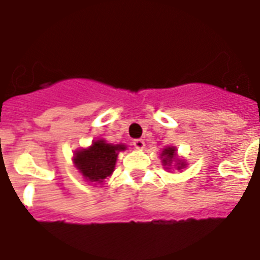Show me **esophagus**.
<instances>
[{
    "mask_svg": "<svg viewBox=\"0 0 260 260\" xmlns=\"http://www.w3.org/2000/svg\"><path fill=\"white\" fill-rule=\"evenodd\" d=\"M133 144H134V147L137 150H143L144 146H146L143 139H134V141H133Z\"/></svg>",
    "mask_w": 260,
    "mask_h": 260,
    "instance_id": "1",
    "label": "esophagus"
}]
</instances>
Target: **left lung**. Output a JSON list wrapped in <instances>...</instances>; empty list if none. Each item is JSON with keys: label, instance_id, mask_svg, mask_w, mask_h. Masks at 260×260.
<instances>
[{"label": "left lung", "instance_id": "obj_1", "mask_svg": "<svg viewBox=\"0 0 260 260\" xmlns=\"http://www.w3.org/2000/svg\"><path fill=\"white\" fill-rule=\"evenodd\" d=\"M176 156H177L176 147H167V148H165V150L161 152L162 165L169 169V167H171L172 162L176 161L177 169H178V171H181L182 168L186 167V162L182 161V160H180V158H177Z\"/></svg>", "mask_w": 260, "mask_h": 260}]
</instances>
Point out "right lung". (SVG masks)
I'll use <instances>...</instances> for the list:
<instances>
[{"label":"right lung","mask_w":260,"mask_h":260,"mask_svg":"<svg viewBox=\"0 0 260 260\" xmlns=\"http://www.w3.org/2000/svg\"><path fill=\"white\" fill-rule=\"evenodd\" d=\"M125 150V144H110L100 139L88 148L78 150L73 161L84 180L100 183L113 173L118 152Z\"/></svg>","instance_id":"obj_1"}]
</instances>
